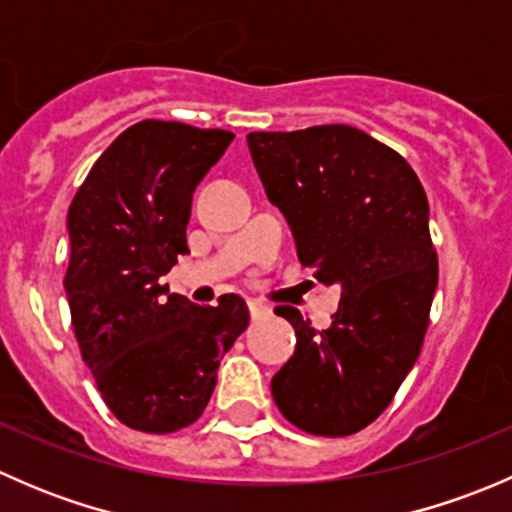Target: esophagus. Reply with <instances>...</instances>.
I'll return each instance as SVG.
<instances>
[{"label": "esophagus", "instance_id": "esophagus-1", "mask_svg": "<svg viewBox=\"0 0 512 512\" xmlns=\"http://www.w3.org/2000/svg\"><path fill=\"white\" fill-rule=\"evenodd\" d=\"M247 307H250V317L252 319H265V317H270V314H272V309L267 307V304H262V302H247Z\"/></svg>", "mask_w": 512, "mask_h": 512}]
</instances>
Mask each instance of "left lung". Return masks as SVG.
I'll list each match as a JSON object with an SVG mask.
<instances>
[{"label": "left lung", "instance_id": "obj_1", "mask_svg": "<svg viewBox=\"0 0 512 512\" xmlns=\"http://www.w3.org/2000/svg\"><path fill=\"white\" fill-rule=\"evenodd\" d=\"M247 146L299 262L342 287L324 332L294 307L275 309L297 347L272 376V399L312 436H352L384 414L421 354L438 285L426 193L404 156L344 123L255 131Z\"/></svg>", "mask_w": 512, "mask_h": 512}]
</instances>
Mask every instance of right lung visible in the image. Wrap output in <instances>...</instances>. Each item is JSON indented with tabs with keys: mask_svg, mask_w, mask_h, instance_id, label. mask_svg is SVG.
<instances>
[{
	"mask_svg": "<svg viewBox=\"0 0 512 512\" xmlns=\"http://www.w3.org/2000/svg\"><path fill=\"white\" fill-rule=\"evenodd\" d=\"M232 138L146 118L101 153L69 205L64 287L76 342L111 414L136 431L198 421L220 359L250 322L237 294L198 307L160 285L188 252L195 185Z\"/></svg>",
	"mask_w": 512,
	"mask_h": 512,
	"instance_id": "add662e5",
	"label": "right lung"
}]
</instances>
